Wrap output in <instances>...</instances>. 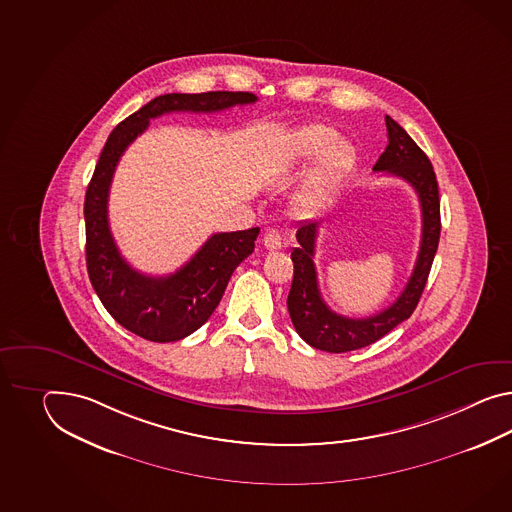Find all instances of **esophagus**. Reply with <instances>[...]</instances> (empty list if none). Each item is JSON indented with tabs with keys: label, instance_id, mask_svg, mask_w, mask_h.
Listing matches in <instances>:
<instances>
[{
	"label": "esophagus",
	"instance_id": "obj_1",
	"mask_svg": "<svg viewBox=\"0 0 512 512\" xmlns=\"http://www.w3.org/2000/svg\"><path fill=\"white\" fill-rule=\"evenodd\" d=\"M262 244H264L266 250H281V235L275 229H270V231H266V235L262 238Z\"/></svg>",
	"mask_w": 512,
	"mask_h": 512
}]
</instances>
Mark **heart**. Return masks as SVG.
Here are the masks:
<instances>
[{
	"mask_svg": "<svg viewBox=\"0 0 512 512\" xmlns=\"http://www.w3.org/2000/svg\"><path fill=\"white\" fill-rule=\"evenodd\" d=\"M318 155L307 187L296 198L298 211H309L316 205L318 192L335 175L348 170L355 161V148L351 142L338 138L337 129L324 124L305 125L288 142V161L303 163Z\"/></svg>",
	"mask_w": 512,
	"mask_h": 512,
	"instance_id": "obj_1",
	"label": "heart"
}]
</instances>
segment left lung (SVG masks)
Masks as SVG:
<instances>
[{
  "instance_id": "8db88e82",
  "label": "left lung",
  "mask_w": 512,
  "mask_h": 512,
  "mask_svg": "<svg viewBox=\"0 0 512 512\" xmlns=\"http://www.w3.org/2000/svg\"><path fill=\"white\" fill-rule=\"evenodd\" d=\"M388 146L375 163L374 172H385L405 179L411 185L422 209V242L409 283L385 311L368 318H348L325 305L318 288V275L314 268V246L320 222H303L298 227V248L292 250L294 279L288 292L290 320L309 346L329 353H346L374 344L385 337L396 325L411 316L422 298L431 264L435 259L440 238V200L437 175L424 151L412 140L407 131L385 116Z\"/></svg>"
}]
</instances>
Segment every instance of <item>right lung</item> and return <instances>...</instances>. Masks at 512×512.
Segmentation results:
<instances>
[{
	"instance_id": "obj_1",
	"label": "right lung",
	"mask_w": 512,
	"mask_h": 512,
	"mask_svg": "<svg viewBox=\"0 0 512 512\" xmlns=\"http://www.w3.org/2000/svg\"><path fill=\"white\" fill-rule=\"evenodd\" d=\"M255 101L251 92L164 94L116 125L103 146L85 196L88 277L103 307L138 337L175 342L200 329L218 307L238 264L253 253L261 229L212 235L175 274H140L120 255L109 227L107 201L116 164L151 118L179 111L216 113Z\"/></svg>"
}]
</instances>
